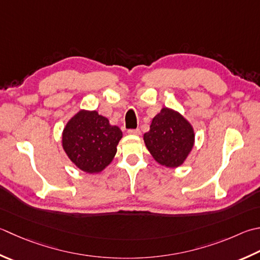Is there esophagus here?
<instances>
[{"mask_svg": "<svg viewBox=\"0 0 260 260\" xmlns=\"http://www.w3.org/2000/svg\"><path fill=\"white\" fill-rule=\"evenodd\" d=\"M141 131L139 128L136 129H128V134H132V135H140Z\"/></svg>", "mask_w": 260, "mask_h": 260, "instance_id": "1", "label": "esophagus"}]
</instances>
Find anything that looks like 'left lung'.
<instances>
[{
	"mask_svg": "<svg viewBox=\"0 0 260 260\" xmlns=\"http://www.w3.org/2000/svg\"><path fill=\"white\" fill-rule=\"evenodd\" d=\"M194 129L177 111L164 108L152 120L144 142L160 165L176 168L182 165L194 145Z\"/></svg>",
	"mask_w": 260,
	"mask_h": 260,
	"instance_id": "8db88e82",
	"label": "left lung"
}]
</instances>
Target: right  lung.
Returning <instances> with one entry per match:
<instances>
[{
    "label": "right lung",
    "instance_id": "add662e5",
    "mask_svg": "<svg viewBox=\"0 0 260 260\" xmlns=\"http://www.w3.org/2000/svg\"><path fill=\"white\" fill-rule=\"evenodd\" d=\"M121 136L119 127L95 110H81L65 126L63 149L79 169L94 174L113 161Z\"/></svg>",
    "mask_w": 260,
    "mask_h": 260
}]
</instances>
